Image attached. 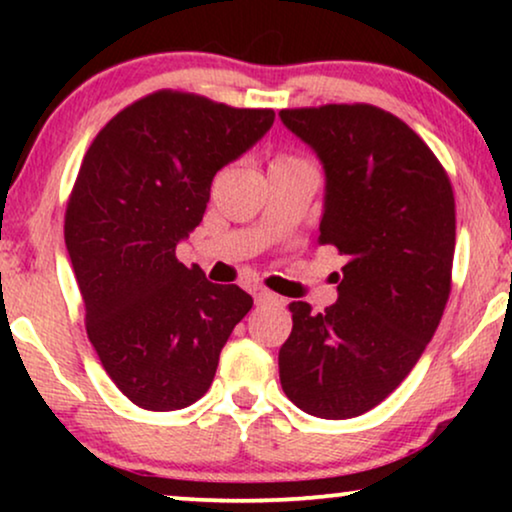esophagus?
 I'll use <instances>...</instances> for the list:
<instances>
[{
	"instance_id": "obj_1",
	"label": "esophagus",
	"mask_w": 512,
	"mask_h": 512,
	"mask_svg": "<svg viewBox=\"0 0 512 512\" xmlns=\"http://www.w3.org/2000/svg\"><path fill=\"white\" fill-rule=\"evenodd\" d=\"M254 300H256V305H268V307H279L284 303L282 298L279 296H275V293H270V291H265V289H258L256 293H254Z\"/></svg>"
}]
</instances>
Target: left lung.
Segmentation results:
<instances>
[{
	"label": "left lung",
	"mask_w": 512,
	"mask_h": 512,
	"mask_svg": "<svg viewBox=\"0 0 512 512\" xmlns=\"http://www.w3.org/2000/svg\"><path fill=\"white\" fill-rule=\"evenodd\" d=\"M326 174L319 242L347 256L338 303H291L284 394L321 419L359 417L401 384L450 298L454 193L415 130L373 104L282 109Z\"/></svg>",
	"instance_id": "left-lung-1"
}]
</instances>
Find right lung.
<instances>
[{
	"label": "right lung",
	"mask_w": 512,
	"mask_h": 512,
	"mask_svg": "<svg viewBox=\"0 0 512 512\" xmlns=\"http://www.w3.org/2000/svg\"><path fill=\"white\" fill-rule=\"evenodd\" d=\"M275 123L272 109H233L158 90L116 114L83 156L65 244L104 370L144 410L205 396L219 354L254 300L177 261L214 174Z\"/></svg>",
	"instance_id": "1"
}]
</instances>
